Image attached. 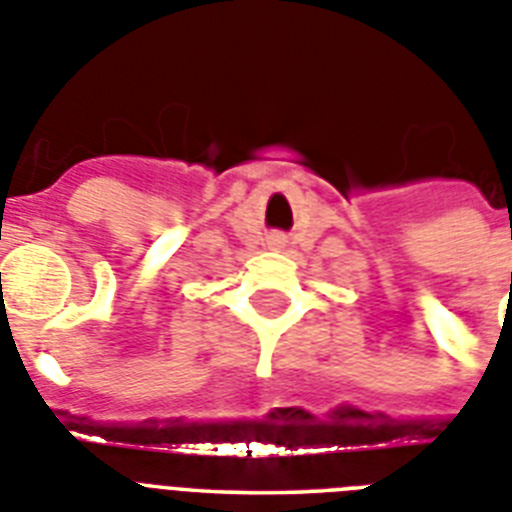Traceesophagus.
I'll return each instance as SVG.
<instances>
[{
  "instance_id": "esophagus-1",
  "label": "esophagus",
  "mask_w": 512,
  "mask_h": 512,
  "mask_svg": "<svg viewBox=\"0 0 512 512\" xmlns=\"http://www.w3.org/2000/svg\"><path fill=\"white\" fill-rule=\"evenodd\" d=\"M281 244H284V242H278V239H276V242H273V247H281Z\"/></svg>"
}]
</instances>
